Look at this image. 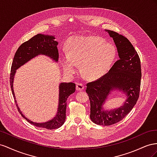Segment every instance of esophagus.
Wrapping results in <instances>:
<instances>
[{
  "label": "esophagus",
  "mask_w": 157,
  "mask_h": 157,
  "mask_svg": "<svg viewBox=\"0 0 157 157\" xmlns=\"http://www.w3.org/2000/svg\"><path fill=\"white\" fill-rule=\"evenodd\" d=\"M84 89V85L82 82H77L76 83V90L82 91Z\"/></svg>",
  "instance_id": "1"
}]
</instances>
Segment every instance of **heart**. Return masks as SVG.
<instances>
[{"label":"heart","mask_w":157,"mask_h":157,"mask_svg":"<svg viewBox=\"0 0 157 157\" xmlns=\"http://www.w3.org/2000/svg\"><path fill=\"white\" fill-rule=\"evenodd\" d=\"M68 53L60 58L66 73L74 74L80 64L83 75L89 79L101 77L113 66L116 56L114 44L95 36L75 37L68 43Z\"/></svg>","instance_id":"obj_1"}]
</instances>
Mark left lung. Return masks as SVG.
Instances as JSON below:
<instances>
[{"mask_svg":"<svg viewBox=\"0 0 157 157\" xmlns=\"http://www.w3.org/2000/svg\"><path fill=\"white\" fill-rule=\"evenodd\" d=\"M113 37L118 52L116 61L108 73L95 81L86 84V93L90 101V118L101 126H110L122 120L130 112L140 97L141 69V61L136 49L124 35L106 30ZM119 89L128 97L120 108L105 111L102 106L111 90Z\"/></svg>","mask_w":157,"mask_h":157,"instance_id":"obj_1","label":"left lung"}]
</instances>
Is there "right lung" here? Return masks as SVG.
<instances>
[{"instance_id":"obj_1","label":"right lung","mask_w":157,"mask_h":157,"mask_svg":"<svg viewBox=\"0 0 157 157\" xmlns=\"http://www.w3.org/2000/svg\"><path fill=\"white\" fill-rule=\"evenodd\" d=\"M55 37L49 35L37 34L31 38L29 41L22 43L16 52L11 66L10 83L11 90L14 96L17 109L19 113L28 122L33 126L47 129H54L60 128L65 122L66 101L68 97L75 92V84L74 83H62L59 86V109L56 116L52 120L44 123L33 122L26 118L17 106L15 98L14 92L13 90V79L17 70L21 66L26 63L31 59L39 55H44L50 56L56 62L59 60V51H58V42L55 41Z\"/></svg>"}]
</instances>
